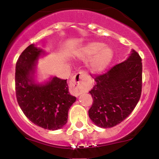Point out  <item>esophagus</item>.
<instances>
[{
	"mask_svg": "<svg viewBox=\"0 0 159 159\" xmlns=\"http://www.w3.org/2000/svg\"><path fill=\"white\" fill-rule=\"evenodd\" d=\"M86 77V74L84 71H80L73 76L71 78V86L73 89V94L78 97L81 94L84 89L83 81Z\"/></svg>",
	"mask_w": 159,
	"mask_h": 159,
	"instance_id": "34e87169",
	"label": "esophagus"
}]
</instances>
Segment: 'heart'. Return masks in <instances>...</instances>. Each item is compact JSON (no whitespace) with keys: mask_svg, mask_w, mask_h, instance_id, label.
Instances as JSON below:
<instances>
[{"mask_svg":"<svg viewBox=\"0 0 159 159\" xmlns=\"http://www.w3.org/2000/svg\"><path fill=\"white\" fill-rule=\"evenodd\" d=\"M93 56L90 61V70L94 73H99L103 70L113 57V52L107 46H102V43L99 42H92L82 48L80 58L84 60L89 59Z\"/></svg>","mask_w":159,"mask_h":159,"instance_id":"1","label":"heart"}]
</instances>
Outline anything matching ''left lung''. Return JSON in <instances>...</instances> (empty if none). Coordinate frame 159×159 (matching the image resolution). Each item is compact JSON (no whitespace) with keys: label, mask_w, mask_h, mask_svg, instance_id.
<instances>
[{"label":"left lung","mask_w":159,"mask_h":159,"mask_svg":"<svg viewBox=\"0 0 159 159\" xmlns=\"http://www.w3.org/2000/svg\"><path fill=\"white\" fill-rule=\"evenodd\" d=\"M142 74V59L132 49L127 60L95 75L96 83L89 92L93 103L89 116L97 126L113 127L130 115L141 96Z\"/></svg>","instance_id":"8db88e82"}]
</instances>
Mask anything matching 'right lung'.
Returning a JSON list of instances; mask_svg holds the SVG:
<instances>
[{
	"instance_id": "obj_1",
	"label": "right lung",
	"mask_w": 159,
	"mask_h": 159,
	"mask_svg": "<svg viewBox=\"0 0 159 159\" xmlns=\"http://www.w3.org/2000/svg\"><path fill=\"white\" fill-rule=\"evenodd\" d=\"M42 52L31 44L19 57L16 97L21 110L31 122L46 129L57 130L67 122L68 111L76 97L70 94L67 80L54 77L44 85L34 84L31 75Z\"/></svg>"
}]
</instances>
